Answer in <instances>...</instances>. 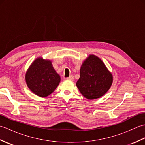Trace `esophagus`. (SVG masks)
Segmentation results:
<instances>
[{"label": "esophagus", "mask_w": 145, "mask_h": 145, "mask_svg": "<svg viewBox=\"0 0 145 145\" xmlns=\"http://www.w3.org/2000/svg\"><path fill=\"white\" fill-rule=\"evenodd\" d=\"M67 80H72V81H73L74 80V76H73V75H70L69 77H68V78H66Z\"/></svg>", "instance_id": "esophagus-1"}]
</instances>
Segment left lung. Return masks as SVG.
I'll return each mask as SVG.
<instances>
[{"instance_id": "obj_1", "label": "left lung", "mask_w": 145, "mask_h": 145, "mask_svg": "<svg viewBox=\"0 0 145 145\" xmlns=\"http://www.w3.org/2000/svg\"><path fill=\"white\" fill-rule=\"evenodd\" d=\"M112 82V73L103 61L95 55H90L81 67L76 87L84 97L94 100L105 94Z\"/></svg>"}]
</instances>
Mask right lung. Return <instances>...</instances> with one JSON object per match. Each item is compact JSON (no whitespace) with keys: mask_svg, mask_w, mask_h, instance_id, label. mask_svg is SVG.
Here are the masks:
<instances>
[{"mask_svg":"<svg viewBox=\"0 0 145 145\" xmlns=\"http://www.w3.org/2000/svg\"><path fill=\"white\" fill-rule=\"evenodd\" d=\"M27 85L33 93L46 97L53 93L60 82L50 60L36 59L30 66L25 75Z\"/></svg>","mask_w":145,"mask_h":145,"instance_id":"obj_1","label":"right lung"}]
</instances>
